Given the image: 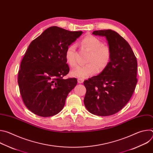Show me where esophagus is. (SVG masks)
Masks as SVG:
<instances>
[{"instance_id":"obj_1","label":"esophagus","mask_w":153,"mask_h":153,"mask_svg":"<svg viewBox=\"0 0 153 153\" xmlns=\"http://www.w3.org/2000/svg\"><path fill=\"white\" fill-rule=\"evenodd\" d=\"M83 81H84V80H83V79H80V78H79V79H77V82H78L79 83H82L83 82Z\"/></svg>"}]
</instances>
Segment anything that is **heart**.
<instances>
[{
	"mask_svg": "<svg viewBox=\"0 0 153 153\" xmlns=\"http://www.w3.org/2000/svg\"><path fill=\"white\" fill-rule=\"evenodd\" d=\"M81 45L90 51L86 59V63L83 66H79L71 71V75L80 79L89 77L103 71L108 65L111 57V50L108 45H103L102 40L96 36L88 35L81 41ZM76 45H70L65 53L67 63L71 67L77 66Z\"/></svg>",
	"mask_w": 153,
	"mask_h": 153,
	"instance_id": "heart-1",
	"label": "heart"
}]
</instances>
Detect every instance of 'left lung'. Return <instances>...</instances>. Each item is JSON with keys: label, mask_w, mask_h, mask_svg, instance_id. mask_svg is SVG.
<instances>
[{"label": "left lung", "mask_w": 153, "mask_h": 153, "mask_svg": "<svg viewBox=\"0 0 153 153\" xmlns=\"http://www.w3.org/2000/svg\"><path fill=\"white\" fill-rule=\"evenodd\" d=\"M93 34L106 37L111 57L100 74L84 81L86 91L83 102L90 113L111 116L122 110L134 91L137 82V59L129 43L117 32L102 30Z\"/></svg>", "instance_id": "left-lung-1"}]
</instances>
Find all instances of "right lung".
<instances>
[{
	"label": "right lung",
	"instance_id": "obj_1",
	"mask_svg": "<svg viewBox=\"0 0 153 153\" xmlns=\"http://www.w3.org/2000/svg\"><path fill=\"white\" fill-rule=\"evenodd\" d=\"M82 31L51 27L30 44L20 63L18 84L27 108L41 117H50L63 109L76 78L63 79L70 71L65 59L67 48Z\"/></svg>",
	"mask_w": 153,
	"mask_h": 153
}]
</instances>
